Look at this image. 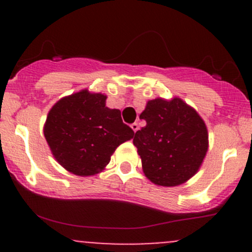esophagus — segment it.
<instances>
[{"label": "esophagus", "mask_w": 252, "mask_h": 252, "mask_svg": "<svg viewBox=\"0 0 252 252\" xmlns=\"http://www.w3.org/2000/svg\"><path fill=\"white\" fill-rule=\"evenodd\" d=\"M130 126H131V129L134 130V133H136V131L139 130V124L138 123H133Z\"/></svg>", "instance_id": "1"}]
</instances>
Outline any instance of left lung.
Listing matches in <instances>:
<instances>
[{
	"instance_id": "8db88e82",
	"label": "left lung",
	"mask_w": 252,
	"mask_h": 252,
	"mask_svg": "<svg viewBox=\"0 0 252 252\" xmlns=\"http://www.w3.org/2000/svg\"><path fill=\"white\" fill-rule=\"evenodd\" d=\"M146 121L134 136L145 177L158 187H178L199 172L208 150V131L195 108L180 97L149 100Z\"/></svg>"
}]
</instances>
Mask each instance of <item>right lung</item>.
<instances>
[{
	"label": "right lung",
	"mask_w": 252,
	"mask_h": 252,
	"mask_svg": "<svg viewBox=\"0 0 252 252\" xmlns=\"http://www.w3.org/2000/svg\"><path fill=\"white\" fill-rule=\"evenodd\" d=\"M106 100L103 94L84 89L58 100L48 112L45 139L56 161L69 173L98 174L117 147L133 139L121 111L108 108Z\"/></svg>",
	"instance_id": "right-lung-1"
}]
</instances>
